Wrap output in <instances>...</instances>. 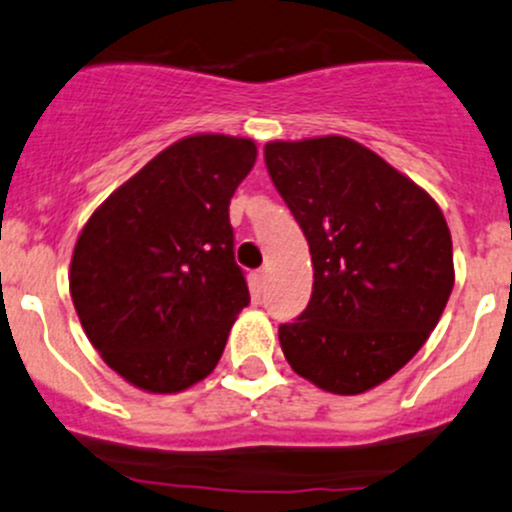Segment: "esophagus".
<instances>
[{
	"label": "esophagus",
	"instance_id": "obj_1",
	"mask_svg": "<svg viewBox=\"0 0 512 512\" xmlns=\"http://www.w3.org/2000/svg\"><path fill=\"white\" fill-rule=\"evenodd\" d=\"M266 280H268L266 271H256L254 275H251V287H254L256 295H261V292L266 290Z\"/></svg>",
	"mask_w": 512,
	"mask_h": 512
}]
</instances>
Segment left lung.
Returning a JSON list of instances; mask_svg holds the SVG:
<instances>
[{"label": "left lung", "instance_id": "left-lung-1", "mask_svg": "<svg viewBox=\"0 0 512 512\" xmlns=\"http://www.w3.org/2000/svg\"><path fill=\"white\" fill-rule=\"evenodd\" d=\"M268 174L309 241L307 309L278 329L297 375L331 394L387 382L428 341L452 285L442 210L380 154L326 135L268 142Z\"/></svg>", "mask_w": 512, "mask_h": 512}]
</instances>
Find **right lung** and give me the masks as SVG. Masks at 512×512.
Returning a JSON list of instances; mask_svg holds the SVG:
<instances>
[{
	"mask_svg": "<svg viewBox=\"0 0 512 512\" xmlns=\"http://www.w3.org/2000/svg\"><path fill=\"white\" fill-rule=\"evenodd\" d=\"M256 162L249 137L191 135L89 217L70 295L91 346L132 387L176 394L205 380L249 304L229 200Z\"/></svg>",
	"mask_w": 512,
	"mask_h": 512,
	"instance_id": "right-lung-1",
	"label": "right lung"
}]
</instances>
